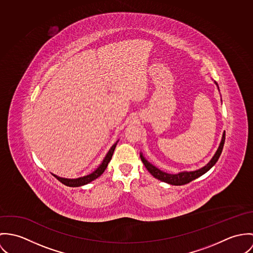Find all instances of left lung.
I'll return each mask as SVG.
<instances>
[{"mask_svg": "<svg viewBox=\"0 0 253 253\" xmlns=\"http://www.w3.org/2000/svg\"><path fill=\"white\" fill-rule=\"evenodd\" d=\"M215 85L217 86V89L219 91V87L216 82H214ZM222 101V100H221ZM225 141V131L222 134V138L220 140V143L218 145V148L216 149L214 155L212 156V158L209 161V163L202 167V168L198 169L195 170H190V171H187V170H183V171H179V172H176V173H169L166 171H163L161 170L160 169L155 167L154 165H152L149 161H147V159L143 156L142 152H140V159L143 163V165L145 166V168L147 169V170L157 179L163 181V182H166L169 184H171V185H183V184H186V183H189L190 181L194 180L198 178L199 176L203 175L204 173H206L208 170H210L212 168L215 163L217 162L221 152H222V149H223V145H224Z\"/></svg>", "mask_w": 253, "mask_h": 253, "instance_id": "obj_1", "label": "left lung"}]
</instances>
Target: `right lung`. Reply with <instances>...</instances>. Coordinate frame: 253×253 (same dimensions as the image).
Returning <instances> with one entry per match:
<instances>
[{"instance_id":"obj_1","label":"right lung","mask_w":253,"mask_h":253,"mask_svg":"<svg viewBox=\"0 0 253 253\" xmlns=\"http://www.w3.org/2000/svg\"><path fill=\"white\" fill-rule=\"evenodd\" d=\"M118 140H116L113 146L110 148V150L108 151L107 155L105 156V158L103 159V161L99 165V167L96 169L94 171H92L91 173H89L87 175L81 176V177H78V178H65V177L58 176V175L54 174V173H52V174L56 177L59 181H61L63 184H65L67 186H70V187H79V186H84L85 184H88L89 182H91L94 179L98 178L105 171V169L108 167V165H109V163H110V161H111V159L113 157V151H114V149L116 147V144H117Z\"/></svg>"}]
</instances>
